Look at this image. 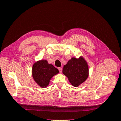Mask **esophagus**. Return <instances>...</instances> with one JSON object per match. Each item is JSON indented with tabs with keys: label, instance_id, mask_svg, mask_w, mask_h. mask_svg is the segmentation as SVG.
<instances>
[{
	"label": "esophagus",
	"instance_id": "1",
	"mask_svg": "<svg viewBox=\"0 0 121 121\" xmlns=\"http://www.w3.org/2000/svg\"><path fill=\"white\" fill-rule=\"evenodd\" d=\"M58 70L59 71V72H60V73H62V68H61V67H60V68H58Z\"/></svg>",
	"mask_w": 121,
	"mask_h": 121
}]
</instances>
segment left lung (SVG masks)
Returning <instances> with one entry per match:
<instances>
[{
  "label": "left lung",
  "mask_w": 121,
  "mask_h": 121,
  "mask_svg": "<svg viewBox=\"0 0 121 121\" xmlns=\"http://www.w3.org/2000/svg\"><path fill=\"white\" fill-rule=\"evenodd\" d=\"M62 73L68 78L73 86L77 87L83 83L89 76V67L83 57L78 59L72 58L64 65Z\"/></svg>",
  "instance_id": "obj_1"
}]
</instances>
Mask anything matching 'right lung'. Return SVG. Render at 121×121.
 <instances>
[{
  "mask_svg": "<svg viewBox=\"0 0 121 121\" xmlns=\"http://www.w3.org/2000/svg\"><path fill=\"white\" fill-rule=\"evenodd\" d=\"M59 73L58 69L46 60H40L35 63L32 67V76L35 81L42 87H46L51 78Z\"/></svg>",
  "mask_w": 121,
  "mask_h": 121,
  "instance_id": "right-lung-1",
  "label": "right lung"
}]
</instances>
